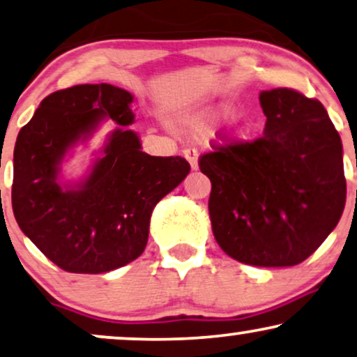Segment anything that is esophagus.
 <instances>
[{"instance_id":"esophagus-1","label":"esophagus","mask_w":357,"mask_h":357,"mask_svg":"<svg viewBox=\"0 0 357 357\" xmlns=\"http://www.w3.org/2000/svg\"><path fill=\"white\" fill-rule=\"evenodd\" d=\"M183 155H185V159L190 162V167H192V170H197L198 169V151L193 149V147H187V149L183 151Z\"/></svg>"}]
</instances>
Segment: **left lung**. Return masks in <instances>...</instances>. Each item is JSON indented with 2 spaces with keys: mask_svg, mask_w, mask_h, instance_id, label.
Masks as SVG:
<instances>
[{
  "mask_svg": "<svg viewBox=\"0 0 357 357\" xmlns=\"http://www.w3.org/2000/svg\"><path fill=\"white\" fill-rule=\"evenodd\" d=\"M267 121L252 141L218 136L200 155L211 228L236 261L290 267L336 228L346 203L342 144L325 106L294 88L259 95Z\"/></svg>",
  "mask_w": 357,
  "mask_h": 357,
  "instance_id": "left-lung-1",
  "label": "left lung"
}]
</instances>
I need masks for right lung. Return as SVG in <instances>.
<instances>
[{"instance_id":"add662e5","label":"right lung","mask_w":357,"mask_h":357,"mask_svg":"<svg viewBox=\"0 0 357 357\" xmlns=\"http://www.w3.org/2000/svg\"><path fill=\"white\" fill-rule=\"evenodd\" d=\"M132 95L123 88L75 85L50 93L21 128L15 146L11 202L22 233L60 269L101 274L141 256L154 206L190 172L183 157L141 151L136 132L119 128L80 187L57 183L59 165L105 116L128 126Z\"/></svg>"}]
</instances>
